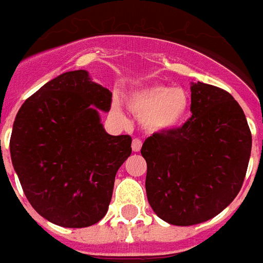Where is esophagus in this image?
Returning <instances> with one entry per match:
<instances>
[{
	"instance_id": "esophagus-1",
	"label": "esophagus",
	"mask_w": 263,
	"mask_h": 263,
	"mask_svg": "<svg viewBox=\"0 0 263 263\" xmlns=\"http://www.w3.org/2000/svg\"><path fill=\"white\" fill-rule=\"evenodd\" d=\"M142 142L140 138H134L133 141H132V149H133L134 152H140L141 151Z\"/></svg>"
}]
</instances>
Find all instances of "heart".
<instances>
[{"label":"heart","instance_id":"obj_1","mask_svg":"<svg viewBox=\"0 0 263 263\" xmlns=\"http://www.w3.org/2000/svg\"><path fill=\"white\" fill-rule=\"evenodd\" d=\"M190 93L184 88L152 84L141 88L127 99V107L141 118L148 132H167L180 126L190 110ZM112 112L119 115L118 104Z\"/></svg>","mask_w":263,"mask_h":263}]
</instances>
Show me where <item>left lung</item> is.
<instances>
[{"mask_svg":"<svg viewBox=\"0 0 263 263\" xmlns=\"http://www.w3.org/2000/svg\"><path fill=\"white\" fill-rule=\"evenodd\" d=\"M191 118L145 140L146 197L153 212L174 226L217 216L240 191L251 153L246 115L231 93L191 84Z\"/></svg>","mask_w":263,"mask_h":263,"instance_id":"1","label":"left lung"}]
</instances>
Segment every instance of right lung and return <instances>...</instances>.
Listing matches in <instances>:
<instances>
[{"label":"right lung","mask_w":263,"mask_h":263,"mask_svg":"<svg viewBox=\"0 0 263 263\" xmlns=\"http://www.w3.org/2000/svg\"><path fill=\"white\" fill-rule=\"evenodd\" d=\"M111 98L87 70H73L45 84L16 115L12 164L33 209L57 226L84 228L106 216L117 171L132 153V137L110 136L100 122Z\"/></svg>","instance_id":"add662e5"}]
</instances>
